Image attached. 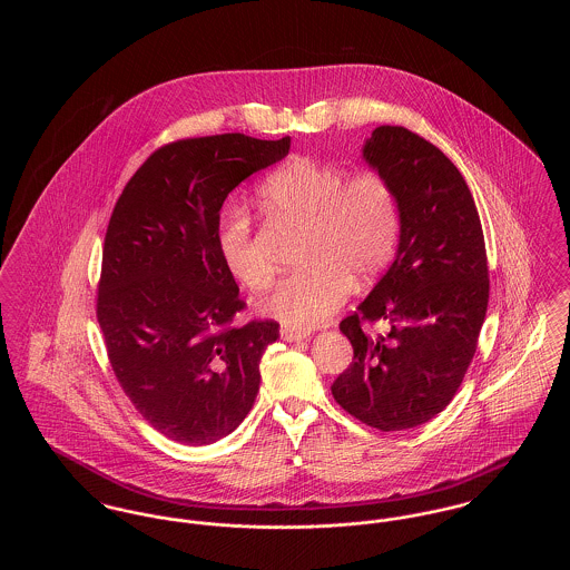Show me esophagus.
<instances>
[{
	"label": "esophagus",
	"instance_id": "obj_1",
	"mask_svg": "<svg viewBox=\"0 0 570 570\" xmlns=\"http://www.w3.org/2000/svg\"><path fill=\"white\" fill-rule=\"evenodd\" d=\"M279 335L284 342H301V340H307V331H298V328H291V326H282L279 328Z\"/></svg>",
	"mask_w": 570,
	"mask_h": 570
}]
</instances>
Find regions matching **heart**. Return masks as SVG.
Wrapping results in <instances>:
<instances>
[{"instance_id": "b5f03b06", "label": "heart", "mask_w": 570, "mask_h": 570, "mask_svg": "<svg viewBox=\"0 0 570 570\" xmlns=\"http://www.w3.org/2000/svg\"><path fill=\"white\" fill-rule=\"evenodd\" d=\"M258 205L269 216L303 228L301 269L275 284L261 312L284 325H321L348 297L354 284H367L393 261L402 216L391 179L379 168L348 175L340 164L293 158L261 184ZM224 265L252 291L273 277L272 263L254 239L252 217L235 207L217 224Z\"/></svg>"}]
</instances>
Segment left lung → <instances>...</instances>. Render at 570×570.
<instances>
[{
	"label": "left lung",
	"instance_id": "obj_1",
	"mask_svg": "<svg viewBox=\"0 0 570 570\" xmlns=\"http://www.w3.org/2000/svg\"><path fill=\"white\" fill-rule=\"evenodd\" d=\"M363 158L391 179L402 230L389 272L340 323L354 356L331 393L361 423L400 432L434 419L460 389L488 312V252L472 194L430 140L380 126ZM379 320L386 334L362 331Z\"/></svg>",
	"mask_w": 570,
	"mask_h": 570
}]
</instances>
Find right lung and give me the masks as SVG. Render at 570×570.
I'll return each instance as SVG.
<instances>
[{
	"mask_svg": "<svg viewBox=\"0 0 570 570\" xmlns=\"http://www.w3.org/2000/svg\"><path fill=\"white\" fill-rule=\"evenodd\" d=\"M291 136L216 135L156 149L110 216L96 314L110 367L142 419L181 444H212L254 406L279 323L233 325L245 307L217 247L219 209Z\"/></svg>",
	"mask_w": 570,
	"mask_h": 570,
	"instance_id": "obj_1",
	"label": "right lung"
}]
</instances>
